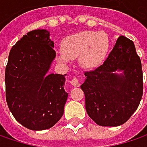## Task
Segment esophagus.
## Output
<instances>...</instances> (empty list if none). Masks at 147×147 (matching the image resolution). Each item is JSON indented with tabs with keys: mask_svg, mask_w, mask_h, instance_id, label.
I'll return each mask as SVG.
<instances>
[{
	"mask_svg": "<svg viewBox=\"0 0 147 147\" xmlns=\"http://www.w3.org/2000/svg\"><path fill=\"white\" fill-rule=\"evenodd\" d=\"M82 81V77H73L71 81V85L74 87H79L81 85V82Z\"/></svg>",
	"mask_w": 147,
	"mask_h": 147,
	"instance_id": "34e87169",
	"label": "esophagus"
}]
</instances>
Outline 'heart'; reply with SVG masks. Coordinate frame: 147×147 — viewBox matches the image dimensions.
Listing matches in <instances>:
<instances>
[{
	"label": "heart",
	"mask_w": 147,
	"mask_h": 147,
	"mask_svg": "<svg viewBox=\"0 0 147 147\" xmlns=\"http://www.w3.org/2000/svg\"><path fill=\"white\" fill-rule=\"evenodd\" d=\"M110 46L108 36L102 31L83 30L69 36L62 43L58 58L63 63L71 62L79 56L78 61L85 69L99 67L105 59Z\"/></svg>",
	"instance_id": "b5f03b06"
}]
</instances>
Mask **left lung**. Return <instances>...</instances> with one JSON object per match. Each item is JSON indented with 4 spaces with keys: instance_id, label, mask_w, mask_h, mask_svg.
<instances>
[{
    "instance_id": "1",
    "label": "left lung",
    "mask_w": 147,
    "mask_h": 147,
    "mask_svg": "<svg viewBox=\"0 0 147 147\" xmlns=\"http://www.w3.org/2000/svg\"><path fill=\"white\" fill-rule=\"evenodd\" d=\"M117 70H123L124 74L117 75ZM84 75L86 80L81 88L89 117L105 127L126 123L143 94L141 62L132 41L120 36L103 65Z\"/></svg>"
}]
</instances>
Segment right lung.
Returning <instances> with one entry per match:
<instances>
[{
	"instance_id": "right-lung-1",
	"label": "right lung",
	"mask_w": 147,
	"mask_h": 147,
	"mask_svg": "<svg viewBox=\"0 0 147 147\" xmlns=\"http://www.w3.org/2000/svg\"><path fill=\"white\" fill-rule=\"evenodd\" d=\"M46 30H35L13 46L5 71L6 100L14 118L31 130L53 127L63 116L65 75H46L54 59Z\"/></svg>"
}]
</instances>
